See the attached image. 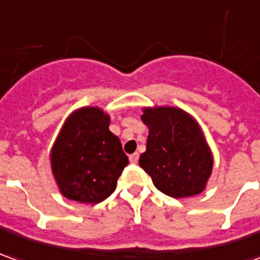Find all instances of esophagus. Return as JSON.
<instances>
[{
  "label": "esophagus",
  "mask_w": 260,
  "mask_h": 260,
  "mask_svg": "<svg viewBox=\"0 0 260 260\" xmlns=\"http://www.w3.org/2000/svg\"><path fill=\"white\" fill-rule=\"evenodd\" d=\"M138 159H139V153H132V155H129V160H131V164H137Z\"/></svg>",
  "instance_id": "obj_1"
}]
</instances>
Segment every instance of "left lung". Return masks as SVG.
<instances>
[{
    "mask_svg": "<svg viewBox=\"0 0 260 260\" xmlns=\"http://www.w3.org/2000/svg\"><path fill=\"white\" fill-rule=\"evenodd\" d=\"M141 118L149 135L139 165L153 185L176 199L201 193L211 176L213 158L197 121L172 107L145 108Z\"/></svg>",
    "mask_w": 260,
    "mask_h": 260,
    "instance_id": "8db88e82",
    "label": "left lung"
}]
</instances>
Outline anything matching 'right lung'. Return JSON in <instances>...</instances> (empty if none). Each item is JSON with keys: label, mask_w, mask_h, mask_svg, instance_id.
I'll return each mask as SVG.
<instances>
[{"label": "right lung", "mask_w": 260, "mask_h": 260, "mask_svg": "<svg viewBox=\"0 0 260 260\" xmlns=\"http://www.w3.org/2000/svg\"><path fill=\"white\" fill-rule=\"evenodd\" d=\"M128 162L119 138L109 131V115L96 107L72 112L51 151V168L61 193L81 204L107 199Z\"/></svg>", "instance_id": "1"}]
</instances>
